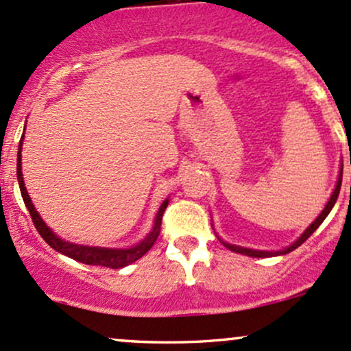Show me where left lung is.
Listing matches in <instances>:
<instances>
[{
  "label": "left lung",
  "mask_w": 351,
  "mask_h": 351,
  "mask_svg": "<svg viewBox=\"0 0 351 351\" xmlns=\"http://www.w3.org/2000/svg\"><path fill=\"white\" fill-rule=\"evenodd\" d=\"M341 176H343V165H341V168H340V175H338V180H337V186H335L333 193H332V196H330L328 203H326L325 208H323V210H322V213H319L318 217L315 218V221L311 223V225L308 226V228L305 230V232H303L302 234H300V237L296 238V240L293 241V243H291V245H288L287 248H283V250H278V252H265V250L245 248V246L232 245V243H228V241H223L221 238L218 237V234H217V237L219 238V241H221V243L226 246V248H228V250H232V252H234V253H240V255L253 256V258H263V256H278V255H287V253L293 252V250L298 248V246L302 245V243H305V241L308 240V238H310L311 234H313L315 230H317L318 226L322 225V223H323V219H325L326 217H328V213H330V211H332V208L335 206V203H337V198H338V195H340V188H341Z\"/></svg>",
  "instance_id": "left-lung-1"
}]
</instances>
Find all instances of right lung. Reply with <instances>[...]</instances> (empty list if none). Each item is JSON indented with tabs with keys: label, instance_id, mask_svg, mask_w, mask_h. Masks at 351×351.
Returning <instances> with one entry per match:
<instances>
[{
	"label": "right lung",
	"instance_id": "obj_1",
	"mask_svg": "<svg viewBox=\"0 0 351 351\" xmlns=\"http://www.w3.org/2000/svg\"><path fill=\"white\" fill-rule=\"evenodd\" d=\"M23 138H25V132H23L21 140H19V146H18V163H16V175H18V183H19V190H21V196L23 202H25L26 208H28L29 215H32V219L36 226L38 233L43 237V240L51 246L53 250H56L58 253L61 255H66L73 260L80 261V263L84 265H96V267H106V268H123L128 267V265L134 263L136 260H140L141 256L155 245L158 234H160V226H161V218H163L165 210H167L168 202L167 198L163 203H161L160 210H158L155 221H153L152 230L149 233L146 234L143 240L140 243L130 246V248H103V246H86V245H78V243H71V241L63 240L58 234L49 228L48 225L43 221V218L40 217V213L34 208L32 198H29L28 191H26L25 186V180H23V171H21V149H23Z\"/></svg>",
	"mask_w": 351,
	"mask_h": 351
}]
</instances>
